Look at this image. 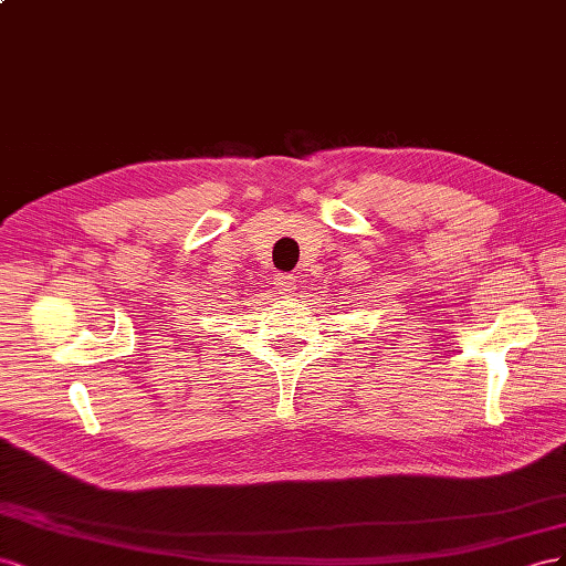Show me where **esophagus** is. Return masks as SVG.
Wrapping results in <instances>:
<instances>
[{"label":"esophagus","mask_w":566,"mask_h":566,"mask_svg":"<svg viewBox=\"0 0 566 566\" xmlns=\"http://www.w3.org/2000/svg\"><path fill=\"white\" fill-rule=\"evenodd\" d=\"M272 284H274V289H277V294H282V296H292L296 292V280L292 277V274H284V272L274 274Z\"/></svg>","instance_id":"1"}]
</instances>
